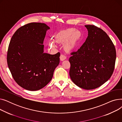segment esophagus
Wrapping results in <instances>:
<instances>
[{
	"mask_svg": "<svg viewBox=\"0 0 122 122\" xmlns=\"http://www.w3.org/2000/svg\"><path fill=\"white\" fill-rule=\"evenodd\" d=\"M66 58H67L66 56L63 55V54H61L60 57V59L61 61H63V60H65L66 59Z\"/></svg>",
	"mask_w": 122,
	"mask_h": 122,
	"instance_id": "1",
	"label": "esophagus"
}]
</instances>
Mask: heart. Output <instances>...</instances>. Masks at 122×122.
Masks as SVG:
<instances>
[{
    "instance_id": "obj_1",
    "label": "heart",
    "mask_w": 122,
    "mask_h": 122,
    "mask_svg": "<svg viewBox=\"0 0 122 122\" xmlns=\"http://www.w3.org/2000/svg\"><path fill=\"white\" fill-rule=\"evenodd\" d=\"M72 34V31L71 30L67 31H61L57 35V41H60L62 39H66L69 37ZM76 39L75 37H73L72 39L66 43L65 44V47L68 49H71L73 48L76 44ZM49 46L51 47H53L54 46V43L53 42H49Z\"/></svg>"
}]
</instances>
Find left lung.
<instances>
[{"label": "left lung", "mask_w": 122, "mask_h": 122, "mask_svg": "<svg viewBox=\"0 0 122 122\" xmlns=\"http://www.w3.org/2000/svg\"><path fill=\"white\" fill-rule=\"evenodd\" d=\"M86 41L69 58L70 76L79 87L90 90L104 84L111 76L116 58L115 46L107 34L93 25H85Z\"/></svg>", "instance_id": "1"}]
</instances>
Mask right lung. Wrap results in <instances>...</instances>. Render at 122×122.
Returning a JSON list of instances; mask_svg holds the SVG:
<instances>
[{"mask_svg": "<svg viewBox=\"0 0 122 122\" xmlns=\"http://www.w3.org/2000/svg\"><path fill=\"white\" fill-rule=\"evenodd\" d=\"M49 29L44 23H29L18 29L10 40L8 66L15 81L26 90L36 91L46 86L59 64V52H44L43 41Z\"/></svg>", "mask_w": 122, "mask_h": 122, "instance_id": "1", "label": "right lung"}]
</instances>
